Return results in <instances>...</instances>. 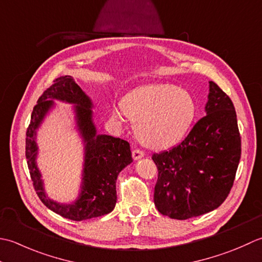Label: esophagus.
Masks as SVG:
<instances>
[{
    "instance_id": "esophagus-1",
    "label": "esophagus",
    "mask_w": 262,
    "mask_h": 262,
    "mask_svg": "<svg viewBox=\"0 0 262 262\" xmlns=\"http://www.w3.org/2000/svg\"><path fill=\"white\" fill-rule=\"evenodd\" d=\"M143 156H145V152L140 150V149H135V150H132V157L135 161H138V159L142 158Z\"/></svg>"
}]
</instances>
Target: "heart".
Here are the masks:
<instances>
[{"instance_id":"heart-1","label":"heart","mask_w":262,"mask_h":262,"mask_svg":"<svg viewBox=\"0 0 262 262\" xmlns=\"http://www.w3.org/2000/svg\"><path fill=\"white\" fill-rule=\"evenodd\" d=\"M125 115L136 123L143 145L164 149L179 143L188 135L196 116L192 96L172 83L140 86L127 93L122 106L112 108V116L123 122Z\"/></svg>"}]
</instances>
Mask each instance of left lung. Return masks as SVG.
Here are the masks:
<instances>
[{
  "mask_svg": "<svg viewBox=\"0 0 262 262\" xmlns=\"http://www.w3.org/2000/svg\"><path fill=\"white\" fill-rule=\"evenodd\" d=\"M206 116L184 140L152 155L158 168L154 202L173 220L204 215L220 207L231 191L241 158V136L231 98L209 81Z\"/></svg>",
  "mask_w": 262,
  "mask_h": 262,
  "instance_id": "obj_1",
  "label": "left lung"
}]
</instances>
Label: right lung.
Instances as JSON below:
<instances>
[{
  "instance_id": "right-lung-1",
  "label": "right lung",
  "mask_w": 262,
  "mask_h": 262,
  "mask_svg": "<svg viewBox=\"0 0 262 262\" xmlns=\"http://www.w3.org/2000/svg\"><path fill=\"white\" fill-rule=\"evenodd\" d=\"M54 100L73 103L77 128L85 145V161L79 196L71 204H60L50 200L43 189V181L36 167L38 147L36 130ZM93 101L70 76L60 77L37 100L30 124L26 133V158L31 181L42 204L57 215L71 221H84L107 215L116 205L117 175L132 163L129 142L107 135H98L93 121Z\"/></svg>"
}]
</instances>
